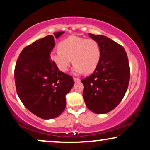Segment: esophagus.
I'll use <instances>...</instances> for the list:
<instances>
[{"instance_id": "34e87169", "label": "esophagus", "mask_w": 150, "mask_h": 150, "mask_svg": "<svg viewBox=\"0 0 150 150\" xmlns=\"http://www.w3.org/2000/svg\"><path fill=\"white\" fill-rule=\"evenodd\" d=\"M74 81L75 82V83H77V82H79L81 80H80V79H78V78H74Z\"/></svg>"}]
</instances>
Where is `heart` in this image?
Returning a JSON list of instances; mask_svg holds the SVG:
<instances>
[{"label":"heart","instance_id":"obj_1","mask_svg":"<svg viewBox=\"0 0 150 150\" xmlns=\"http://www.w3.org/2000/svg\"><path fill=\"white\" fill-rule=\"evenodd\" d=\"M59 50L50 52L51 61L61 71L68 70L71 63L74 74L93 72L101 59V48L97 41L70 36L59 44Z\"/></svg>","mask_w":150,"mask_h":150}]
</instances>
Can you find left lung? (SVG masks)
I'll return each mask as SVG.
<instances>
[{
    "instance_id": "obj_1",
    "label": "left lung",
    "mask_w": 150,
    "mask_h": 150,
    "mask_svg": "<svg viewBox=\"0 0 150 150\" xmlns=\"http://www.w3.org/2000/svg\"><path fill=\"white\" fill-rule=\"evenodd\" d=\"M101 48V59L89 76L81 80L86 106L94 113L113 110L124 98L130 81V67L124 48L104 35L89 33Z\"/></svg>"
}]
</instances>
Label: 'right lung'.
I'll use <instances>...</instances> for the list:
<instances>
[{"instance_id": "1", "label": "right lung", "mask_w": 150, "mask_h": 150, "mask_svg": "<svg viewBox=\"0 0 150 150\" xmlns=\"http://www.w3.org/2000/svg\"><path fill=\"white\" fill-rule=\"evenodd\" d=\"M65 32L54 33L24 48L14 71L18 95L25 107L44 120L56 118L66 105L65 96L70 91L73 78L57 68L50 54L54 38Z\"/></svg>"}]
</instances>
